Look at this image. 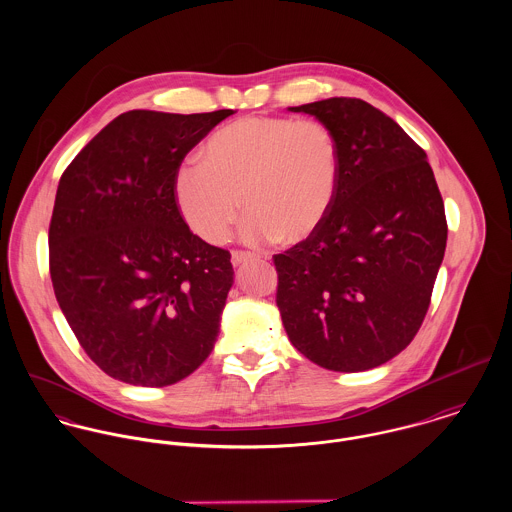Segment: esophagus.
I'll return each mask as SVG.
<instances>
[{"mask_svg": "<svg viewBox=\"0 0 512 512\" xmlns=\"http://www.w3.org/2000/svg\"><path fill=\"white\" fill-rule=\"evenodd\" d=\"M252 258H256V256L250 254V252H244V250H232V254H230V262L234 266H240V264H244V262H248Z\"/></svg>", "mask_w": 512, "mask_h": 512, "instance_id": "1", "label": "esophagus"}]
</instances>
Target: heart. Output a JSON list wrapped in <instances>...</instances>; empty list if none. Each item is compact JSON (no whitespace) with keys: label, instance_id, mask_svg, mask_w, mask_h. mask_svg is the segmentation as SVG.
I'll return each instance as SVG.
<instances>
[{"label":"heart","instance_id":"heart-1","mask_svg":"<svg viewBox=\"0 0 512 512\" xmlns=\"http://www.w3.org/2000/svg\"><path fill=\"white\" fill-rule=\"evenodd\" d=\"M339 175L341 153L325 124L246 116L207 140L203 161L179 165L173 195L189 228L211 244L228 238L242 201L248 242L297 244L329 217Z\"/></svg>","mask_w":512,"mask_h":512}]
</instances>
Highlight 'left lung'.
<instances>
[{
    "label": "left lung",
    "instance_id": "1",
    "mask_svg": "<svg viewBox=\"0 0 512 512\" xmlns=\"http://www.w3.org/2000/svg\"><path fill=\"white\" fill-rule=\"evenodd\" d=\"M290 110L331 130L341 175L323 226L274 256L286 333L329 370L384 365L420 331L443 260L447 220L434 171L426 151L361 98Z\"/></svg>",
    "mask_w": 512,
    "mask_h": 512
}]
</instances>
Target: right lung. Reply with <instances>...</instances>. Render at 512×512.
<instances>
[{
    "label": "right lung",
    "instance_id": "right-lung-1",
    "mask_svg": "<svg viewBox=\"0 0 512 512\" xmlns=\"http://www.w3.org/2000/svg\"><path fill=\"white\" fill-rule=\"evenodd\" d=\"M232 110H130L65 169L49 224L57 301L108 376L169 386L203 365L234 282L230 252L181 217L175 171Z\"/></svg>",
    "mask_w": 512,
    "mask_h": 512
}]
</instances>
